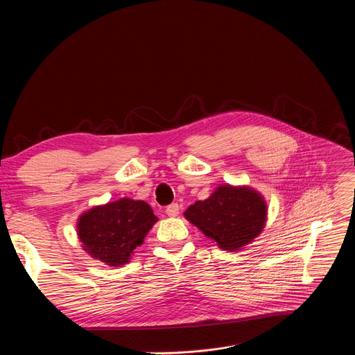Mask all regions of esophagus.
<instances>
[{
    "label": "esophagus",
    "instance_id": "34e87169",
    "mask_svg": "<svg viewBox=\"0 0 355 355\" xmlns=\"http://www.w3.org/2000/svg\"><path fill=\"white\" fill-rule=\"evenodd\" d=\"M166 214L170 216V218H175L178 214H180V207L178 204H171L166 208Z\"/></svg>",
    "mask_w": 355,
    "mask_h": 355
}]
</instances>
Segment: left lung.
Wrapping results in <instances>:
<instances>
[{"instance_id":"8db88e82","label":"left lung","mask_w":355,"mask_h":355,"mask_svg":"<svg viewBox=\"0 0 355 355\" xmlns=\"http://www.w3.org/2000/svg\"><path fill=\"white\" fill-rule=\"evenodd\" d=\"M188 222L219 248L237 251L263 232L267 222L264 196L245 185H219L205 200H196L185 212Z\"/></svg>"}]
</instances>
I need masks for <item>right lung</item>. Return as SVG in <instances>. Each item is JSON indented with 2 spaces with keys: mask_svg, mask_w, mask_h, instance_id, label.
Returning <instances> with one entry per match:
<instances>
[{
  "mask_svg": "<svg viewBox=\"0 0 355 355\" xmlns=\"http://www.w3.org/2000/svg\"><path fill=\"white\" fill-rule=\"evenodd\" d=\"M157 220L144 200L121 198L84 212L77 220V234L94 260L121 267L130 261Z\"/></svg>",
  "mask_w": 355,
  "mask_h": 355,
  "instance_id": "1",
  "label": "right lung"
}]
</instances>
